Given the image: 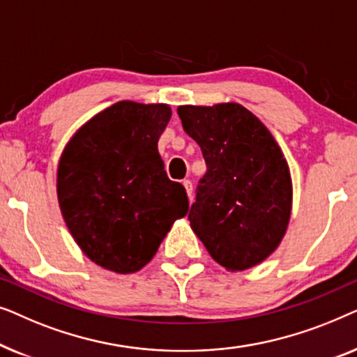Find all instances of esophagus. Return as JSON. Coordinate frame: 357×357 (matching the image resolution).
I'll return each instance as SVG.
<instances>
[{
  "label": "esophagus",
  "mask_w": 357,
  "mask_h": 357,
  "mask_svg": "<svg viewBox=\"0 0 357 357\" xmlns=\"http://www.w3.org/2000/svg\"><path fill=\"white\" fill-rule=\"evenodd\" d=\"M182 183H183L185 192H187V195H188L190 202H192V197H193V187H192V182H190V180H183Z\"/></svg>",
  "instance_id": "obj_1"
}]
</instances>
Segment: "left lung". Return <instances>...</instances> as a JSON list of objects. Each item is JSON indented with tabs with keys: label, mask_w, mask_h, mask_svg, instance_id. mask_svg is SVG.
Instances as JSON below:
<instances>
[{
	"label": "left lung",
	"mask_w": 357,
	"mask_h": 357,
	"mask_svg": "<svg viewBox=\"0 0 357 357\" xmlns=\"http://www.w3.org/2000/svg\"><path fill=\"white\" fill-rule=\"evenodd\" d=\"M177 114L208 167L190 226L227 271L260 265L280 247L291 219L292 180L280 144L237 102L180 105Z\"/></svg>",
	"instance_id": "obj_1"
}]
</instances>
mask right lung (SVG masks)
I'll list each match as a JSON object with an SVG mask.
<instances>
[{"label": "right lung", "mask_w": 357, "mask_h": 357, "mask_svg": "<svg viewBox=\"0 0 357 357\" xmlns=\"http://www.w3.org/2000/svg\"><path fill=\"white\" fill-rule=\"evenodd\" d=\"M170 116L167 104L120 100L79 126L58 160L63 219L82 253L105 270L139 271L187 216L185 188L169 180L158 151Z\"/></svg>", "instance_id": "obj_1"}]
</instances>
